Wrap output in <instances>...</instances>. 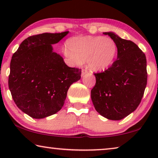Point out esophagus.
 Instances as JSON below:
<instances>
[{
	"instance_id": "esophagus-1",
	"label": "esophagus",
	"mask_w": 158,
	"mask_h": 158,
	"mask_svg": "<svg viewBox=\"0 0 158 158\" xmlns=\"http://www.w3.org/2000/svg\"><path fill=\"white\" fill-rule=\"evenodd\" d=\"M88 73L87 70H85V69H82V72H81V77H84L85 74H86Z\"/></svg>"
}]
</instances>
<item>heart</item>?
<instances>
[{
    "mask_svg": "<svg viewBox=\"0 0 158 158\" xmlns=\"http://www.w3.org/2000/svg\"><path fill=\"white\" fill-rule=\"evenodd\" d=\"M64 53L72 62L86 61L93 71L101 72L111 67L116 60L118 46L113 39L102 36H77L67 42Z\"/></svg>",
    "mask_w": 158,
    "mask_h": 158,
    "instance_id": "b5f03b06",
    "label": "heart"
}]
</instances>
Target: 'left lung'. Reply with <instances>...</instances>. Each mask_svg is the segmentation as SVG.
I'll list each match as a JSON object with an SVG mask.
<instances>
[{
    "label": "left lung",
    "instance_id": "obj_1",
    "mask_svg": "<svg viewBox=\"0 0 158 158\" xmlns=\"http://www.w3.org/2000/svg\"><path fill=\"white\" fill-rule=\"evenodd\" d=\"M118 46L117 60L110 68L95 74L91 100L95 110L109 120L124 118L138 107L147 84L146 58L133 42L114 32H105Z\"/></svg>",
    "mask_w": 158,
    "mask_h": 158
}]
</instances>
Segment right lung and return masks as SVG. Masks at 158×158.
Masks as SVG:
<instances>
[{"instance_id": "right-lung-1", "label": "right lung", "mask_w": 158, "mask_h": 158, "mask_svg": "<svg viewBox=\"0 0 158 158\" xmlns=\"http://www.w3.org/2000/svg\"><path fill=\"white\" fill-rule=\"evenodd\" d=\"M69 33H42L24 40L10 62L9 89L19 109L40 119L60 111L70 85L81 79V69L69 68L52 44Z\"/></svg>"}]
</instances>
